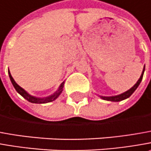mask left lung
Returning a JSON list of instances; mask_svg holds the SVG:
<instances>
[{
	"mask_svg": "<svg viewBox=\"0 0 151 151\" xmlns=\"http://www.w3.org/2000/svg\"><path fill=\"white\" fill-rule=\"evenodd\" d=\"M144 72H145V68H144L143 72H142V73H141V76H140L139 79V80L137 81V83H136L130 89H129L128 91L124 92V93H123L119 94V95H116V96H111V97L100 96V98L103 99H104V100H108V101H112V102H119V101H121V100H124V99H128L129 97L131 96V94H132L135 91V89L137 88L138 86L139 85L140 82H141L142 78H143Z\"/></svg>",
	"mask_w": 151,
	"mask_h": 151,
	"instance_id": "8db88e82",
	"label": "left lung"
}]
</instances>
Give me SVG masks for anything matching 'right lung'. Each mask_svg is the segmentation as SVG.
<instances>
[{"label": "right lung", "mask_w": 151, "mask_h": 151, "mask_svg": "<svg viewBox=\"0 0 151 151\" xmlns=\"http://www.w3.org/2000/svg\"><path fill=\"white\" fill-rule=\"evenodd\" d=\"M8 73H9L10 79L12 81V85L14 86V88H15V89L17 90V92L23 97L24 99H26L27 101L31 102V103H33V104H45V103H49V102L53 101V100H55V99L61 94V93L63 91V86H64V82H63V83H61L58 90L56 92V93H54L53 94H52L51 96L47 97V98H36V97L32 96V95H30L29 93H27V92L24 90L22 88H21V87L15 82V80L13 79V78H12V76L11 75L10 71H8Z\"/></svg>", "instance_id": "obj_1"}]
</instances>
